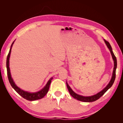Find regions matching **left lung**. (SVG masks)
I'll use <instances>...</instances> for the list:
<instances>
[{
  "mask_svg": "<svg viewBox=\"0 0 123 123\" xmlns=\"http://www.w3.org/2000/svg\"><path fill=\"white\" fill-rule=\"evenodd\" d=\"M104 42H105V44H106L107 47L110 50V53H111V54L112 55V59H113V60L114 61V68H113V73H112V78L110 81L109 82V84L106 86L105 88H104L103 90H101L100 92H99V93H97L96 94L93 95H91V96H83V95H81L76 94V93H75L72 90V88H70V86H69V85L68 84V83L66 82V84H67V88L68 89V91L70 93V94L72 95V96L74 98L76 99L77 100H78L79 101H83V102H93L94 101H96L97 100L99 99L100 98L101 96L104 94L106 92L108 89L110 88L112 86V85L113 84L114 80H115V78H116V68H117V59L114 55V54H113V52L112 51V47L111 46V45L109 43V42H107L105 40V39H104Z\"/></svg>",
  "mask_w": 123,
  "mask_h": 123,
  "instance_id": "left-lung-1",
  "label": "left lung"
}]
</instances>
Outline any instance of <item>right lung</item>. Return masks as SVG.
Here are the masks:
<instances>
[{
    "instance_id": "right-lung-1",
    "label": "right lung",
    "mask_w": 123,
    "mask_h": 123,
    "mask_svg": "<svg viewBox=\"0 0 123 123\" xmlns=\"http://www.w3.org/2000/svg\"><path fill=\"white\" fill-rule=\"evenodd\" d=\"M14 41L13 43H12L11 48H10L9 53L8 54L7 59H6V68H7V76H8V79H9V81L11 84V86L12 87L14 90H15L17 92L18 94H19L20 96H22L23 98H24V99H25L28 100L29 101H34L36 100H38L43 98L45 95L47 94L48 92L49 91V86L51 84L52 79H53V77L49 79L47 83V84L45 85V86L43 87V88L41 89L39 91L37 92H29L28 91H25L23 89H20L19 88L17 85L15 84V83L13 81V79L12 78L11 73H10V69L9 67V60H10V54H11V49L12 47V45H13V43L14 42Z\"/></svg>"
}]
</instances>
